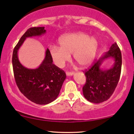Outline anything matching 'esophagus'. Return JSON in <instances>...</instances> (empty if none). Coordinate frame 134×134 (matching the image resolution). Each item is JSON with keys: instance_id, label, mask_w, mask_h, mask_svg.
I'll list each match as a JSON object with an SVG mask.
<instances>
[{"instance_id": "34e87169", "label": "esophagus", "mask_w": 134, "mask_h": 134, "mask_svg": "<svg viewBox=\"0 0 134 134\" xmlns=\"http://www.w3.org/2000/svg\"><path fill=\"white\" fill-rule=\"evenodd\" d=\"M66 74L67 76H72L74 74V72H73V71H66Z\"/></svg>"}]
</instances>
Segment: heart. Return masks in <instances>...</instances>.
Here are the masks:
<instances>
[{
  "label": "heart",
  "instance_id": "heart-1",
  "mask_svg": "<svg viewBox=\"0 0 134 134\" xmlns=\"http://www.w3.org/2000/svg\"><path fill=\"white\" fill-rule=\"evenodd\" d=\"M58 43L59 47H50L49 53L54 63L59 68L70 60V54L80 66H87L94 60L98 47L97 40L94 37L82 32L66 34L59 38Z\"/></svg>",
  "mask_w": 134,
  "mask_h": 134
}]
</instances>
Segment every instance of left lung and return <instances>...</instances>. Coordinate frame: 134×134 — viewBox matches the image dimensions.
I'll return each instance as SVG.
<instances>
[{
    "label": "left lung",
    "mask_w": 134,
    "mask_h": 134,
    "mask_svg": "<svg viewBox=\"0 0 134 134\" xmlns=\"http://www.w3.org/2000/svg\"><path fill=\"white\" fill-rule=\"evenodd\" d=\"M109 58H113L115 61L113 67L103 70L100 67L102 63ZM121 64V53L118 44L114 43L107 52L85 71L86 82L82 88L85 98L94 103L107 100L113 94L118 83Z\"/></svg>",
    "instance_id": "obj_1"
}]
</instances>
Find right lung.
<instances>
[{
	"instance_id": "1",
	"label": "right lung",
	"mask_w": 134,
	"mask_h": 134,
	"mask_svg": "<svg viewBox=\"0 0 134 134\" xmlns=\"http://www.w3.org/2000/svg\"><path fill=\"white\" fill-rule=\"evenodd\" d=\"M45 33L44 27L29 29L14 48L12 57L14 77L18 89L27 98L39 105L48 104L57 98L66 77V73L53 64L48 48L44 60L36 69L24 67L18 59V52L27 38Z\"/></svg>"
}]
</instances>
